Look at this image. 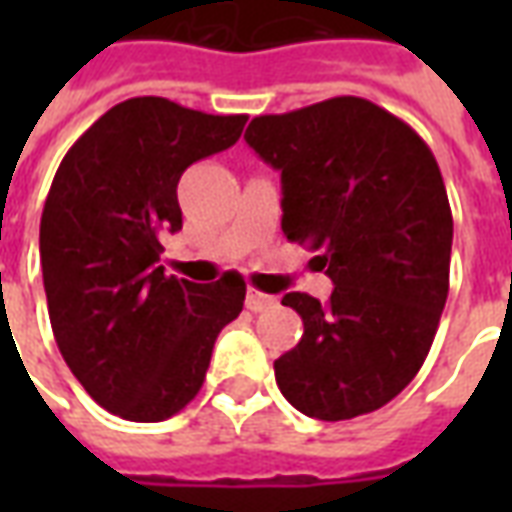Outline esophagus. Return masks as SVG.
<instances>
[{"instance_id": "1", "label": "esophagus", "mask_w": 512, "mask_h": 512, "mask_svg": "<svg viewBox=\"0 0 512 512\" xmlns=\"http://www.w3.org/2000/svg\"><path fill=\"white\" fill-rule=\"evenodd\" d=\"M271 304H274V296H268V293H260V290H255V288L246 290V310L263 312V310H268Z\"/></svg>"}]
</instances>
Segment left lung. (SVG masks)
Returning a JSON list of instances; mask_svg holds the SVG:
<instances>
[{
  "label": "left lung",
  "mask_w": 512,
  "mask_h": 512,
  "mask_svg": "<svg viewBox=\"0 0 512 512\" xmlns=\"http://www.w3.org/2000/svg\"><path fill=\"white\" fill-rule=\"evenodd\" d=\"M244 139L282 175V233L334 282L323 304L282 296L304 334L274 362L279 392L323 422L370 414L417 376L447 301L439 164L414 128L354 95L255 117Z\"/></svg>",
  "instance_id": "left-lung-1"
}]
</instances>
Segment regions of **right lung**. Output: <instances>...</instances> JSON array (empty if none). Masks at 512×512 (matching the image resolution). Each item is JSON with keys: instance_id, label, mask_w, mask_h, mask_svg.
Wrapping results in <instances>:
<instances>
[{"instance_id": "obj_1", "label": "right lung", "mask_w": 512, "mask_h": 512, "mask_svg": "<svg viewBox=\"0 0 512 512\" xmlns=\"http://www.w3.org/2000/svg\"><path fill=\"white\" fill-rule=\"evenodd\" d=\"M246 115H205L145 95L98 117L62 158L40 219L54 340L98 406L161 422L194 400L246 285L167 277L161 235L178 233V180L238 142Z\"/></svg>"}]
</instances>
